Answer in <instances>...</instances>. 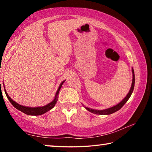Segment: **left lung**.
I'll return each mask as SVG.
<instances>
[{"instance_id":"left-lung-1","label":"left lung","mask_w":152,"mask_h":152,"mask_svg":"<svg viewBox=\"0 0 152 152\" xmlns=\"http://www.w3.org/2000/svg\"><path fill=\"white\" fill-rule=\"evenodd\" d=\"M132 72H133V80H132V87H131V89L129 92V93L127 94V96L123 100V101L119 103L117 105H115V106L111 108H109V109H104V110H94V109H89V108H87L86 107V109L88 110V111L91 112L92 113H94V114H97V115H110V114H112V113H115L117 111V110H119V109H121L122 108V107L124 105L127 101L129 99L131 95H132L133 91V88H134V86H135V74H134V70H133V69H132Z\"/></svg>"}]
</instances>
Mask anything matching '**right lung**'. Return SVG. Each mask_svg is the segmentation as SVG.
Returning a JSON list of instances; mask_svg holds the SVG:
<instances>
[{
    "label": "right lung",
    "mask_w": 152,
    "mask_h": 152,
    "mask_svg": "<svg viewBox=\"0 0 152 152\" xmlns=\"http://www.w3.org/2000/svg\"><path fill=\"white\" fill-rule=\"evenodd\" d=\"M1 82V81H0ZM65 81H63L61 82V84L59 86V88L57 92H56V96H55V99H53V101L52 102H51L50 103H49L48 104L45 105L44 107H25V106H22V105L19 104L18 103H17L16 102H15L13 100H12L11 98L9 97V96L7 94V91L4 90V92H5V94L7 95V97L8 98V99L9 100V101L11 102V103L13 105V107L16 108L17 109L19 110L20 111H21L23 113H25V114L27 115H42V114H44L46 112H48V110H51L52 108H53V107L55 106V104L56 103V102L58 101V94H59V92H60V90L61 88V86H62V84Z\"/></svg>",
    "instance_id": "right-lung-1"
}]
</instances>
